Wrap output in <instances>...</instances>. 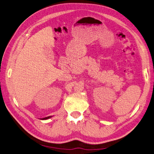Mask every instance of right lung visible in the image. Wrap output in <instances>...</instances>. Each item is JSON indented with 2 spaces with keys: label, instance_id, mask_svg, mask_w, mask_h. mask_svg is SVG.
<instances>
[{
  "label": "right lung",
  "instance_id": "add662e5",
  "mask_svg": "<svg viewBox=\"0 0 154 154\" xmlns=\"http://www.w3.org/2000/svg\"><path fill=\"white\" fill-rule=\"evenodd\" d=\"M51 117H53L52 116H48V117H46V118H42L41 120H47V119H49V118H51Z\"/></svg>",
  "mask_w": 154,
  "mask_h": 154
}]
</instances>
